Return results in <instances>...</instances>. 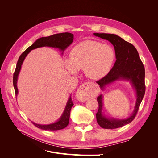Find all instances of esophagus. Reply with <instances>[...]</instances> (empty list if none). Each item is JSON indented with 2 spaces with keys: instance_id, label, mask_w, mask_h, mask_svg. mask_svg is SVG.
<instances>
[{
  "instance_id": "esophagus-1",
  "label": "esophagus",
  "mask_w": 158,
  "mask_h": 158,
  "mask_svg": "<svg viewBox=\"0 0 158 158\" xmlns=\"http://www.w3.org/2000/svg\"><path fill=\"white\" fill-rule=\"evenodd\" d=\"M99 90L97 85L92 82H85L79 87L77 92V98L80 101H85L91 97L97 95Z\"/></svg>"
}]
</instances>
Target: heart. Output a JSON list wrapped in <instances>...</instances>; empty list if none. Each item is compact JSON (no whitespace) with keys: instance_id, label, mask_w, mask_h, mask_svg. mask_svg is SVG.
<instances>
[{"instance_id":"1","label":"heart","mask_w":158,"mask_h":158,"mask_svg":"<svg viewBox=\"0 0 158 158\" xmlns=\"http://www.w3.org/2000/svg\"><path fill=\"white\" fill-rule=\"evenodd\" d=\"M114 59L115 53L111 46L86 40L73 47L70 59L65 60V66L72 74L84 69V73L89 78L97 80L109 73Z\"/></svg>"}]
</instances>
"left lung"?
<instances>
[{"instance_id": "8db88e82", "label": "left lung", "mask_w": 158, "mask_h": 158, "mask_svg": "<svg viewBox=\"0 0 158 158\" xmlns=\"http://www.w3.org/2000/svg\"><path fill=\"white\" fill-rule=\"evenodd\" d=\"M93 34L109 41L113 45L115 51L116 61L109 73L97 83L102 90L108 85L118 81H127L135 89L136 102L132 114L126 118H114L106 116L103 112V94L98 97L99 103L96 119L99 125L103 128H117L129 124L135 118L145 94V69L139 55L134 45L124 40L121 37L109 33H94Z\"/></svg>"}]
</instances>
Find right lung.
Segmentation results:
<instances>
[{"mask_svg":"<svg viewBox=\"0 0 158 158\" xmlns=\"http://www.w3.org/2000/svg\"><path fill=\"white\" fill-rule=\"evenodd\" d=\"M73 39L74 35L73 33L68 32L57 33V34H54L49 37H44L40 38V39H37L31 46L26 49V50L19 57L16 70L14 73L13 85L16 97L18 94V89L17 87L18 76L19 74H20L23 60L26 59V56L29 54V52L31 50L39 48V47H52V48L58 49L60 52H62L61 54L63 55L64 50L72 44V43L73 41ZM73 105L74 104L73 103V100H72L70 95L67 102H66L63 114H62L60 117L56 122L49 124V125H40V124H37L33 122L32 123L37 128L45 131H58L63 129L69 125L70 110Z\"/></svg>","mask_w":158,"mask_h":158,"instance_id":"right-lung-1","label":"right lung"}]
</instances>
